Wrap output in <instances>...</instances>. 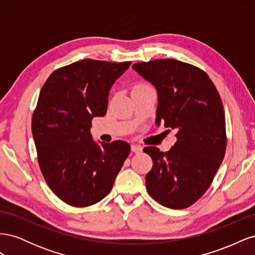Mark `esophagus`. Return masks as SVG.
I'll return each instance as SVG.
<instances>
[{"instance_id":"34e87169","label":"esophagus","mask_w":255,"mask_h":255,"mask_svg":"<svg viewBox=\"0 0 255 255\" xmlns=\"http://www.w3.org/2000/svg\"><path fill=\"white\" fill-rule=\"evenodd\" d=\"M130 150L134 153H140L142 151V148L140 145H137V144H132L130 145Z\"/></svg>"}]
</instances>
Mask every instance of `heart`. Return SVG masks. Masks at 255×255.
Segmentation results:
<instances>
[{
    "mask_svg": "<svg viewBox=\"0 0 255 255\" xmlns=\"http://www.w3.org/2000/svg\"><path fill=\"white\" fill-rule=\"evenodd\" d=\"M145 88H152L151 85L149 84H145V83H138L136 84L133 90H138V89H145Z\"/></svg>",
    "mask_w": 255,
    "mask_h": 255,
    "instance_id": "1",
    "label": "heart"
}]
</instances>
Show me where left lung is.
<instances>
[{"mask_svg": "<svg viewBox=\"0 0 255 255\" xmlns=\"http://www.w3.org/2000/svg\"><path fill=\"white\" fill-rule=\"evenodd\" d=\"M133 69L157 90L156 125L176 132V142L168 152L156 146L143 149L153 160L145 176L146 190L161 205L186 208L211 186L225 157L227 134L221 98L203 70L180 60L143 61Z\"/></svg>", "mask_w": 255, "mask_h": 255, "instance_id": "1", "label": "left lung"}]
</instances>
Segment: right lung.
Listing matches in <instances>:
<instances>
[{
  "instance_id": "1",
  "label": "right lung",
  "mask_w": 255,
  "mask_h": 255,
  "mask_svg": "<svg viewBox=\"0 0 255 255\" xmlns=\"http://www.w3.org/2000/svg\"><path fill=\"white\" fill-rule=\"evenodd\" d=\"M130 61L83 59L56 69L45 81L33 114L32 133L45 182L61 201L86 207L110 194L130 145L101 142L90 133L107 112L113 84Z\"/></svg>"
}]
</instances>
